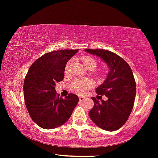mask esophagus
Returning a JSON list of instances; mask_svg holds the SVG:
<instances>
[{
	"mask_svg": "<svg viewBox=\"0 0 158 158\" xmlns=\"http://www.w3.org/2000/svg\"><path fill=\"white\" fill-rule=\"evenodd\" d=\"M79 101H84V100H85V98H84V97H79Z\"/></svg>",
	"mask_w": 158,
	"mask_h": 158,
	"instance_id": "obj_1",
	"label": "esophagus"
}]
</instances>
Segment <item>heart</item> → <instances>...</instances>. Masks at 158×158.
<instances>
[{
	"instance_id": "obj_1",
	"label": "heart",
	"mask_w": 158,
	"mask_h": 158,
	"mask_svg": "<svg viewBox=\"0 0 158 158\" xmlns=\"http://www.w3.org/2000/svg\"><path fill=\"white\" fill-rule=\"evenodd\" d=\"M82 60L86 68L91 69V70H94L97 67H98V62L95 58L92 57L85 56L83 57ZM70 62L69 61L67 63V67L65 68V73L67 72L69 66L70 64ZM94 86V82L91 79H76L73 81L70 85V88L74 92L79 94H84L88 89L91 88Z\"/></svg>"
}]
</instances>
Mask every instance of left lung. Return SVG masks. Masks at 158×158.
<instances>
[{"label": "left lung", "instance_id": "1", "mask_svg": "<svg viewBox=\"0 0 158 158\" xmlns=\"http://www.w3.org/2000/svg\"><path fill=\"white\" fill-rule=\"evenodd\" d=\"M88 53L100 57L110 67L104 82L96 93L105 95L106 101L99 102L95 98L93 108L88 112L93 122L107 131H115L124 125L133 110L136 85L129 64L117 54L105 49H85Z\"/></svg>", "mask_w": 158, "mask_h": 158}]
</instances>
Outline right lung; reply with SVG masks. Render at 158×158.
Segmentation results:
<instances>
[{"label":"right lung","mask_w":158,"mask_h":158,"mask_svg":"<svg viewBox=\"0 0 158 158\" xmlns=\"http://www.w3.org/2000/svg\"><path fill=\"white\" fill-rule=\"evenodd\" d=\"M78 49H62L44 54L31 64L24 81L25 103L31 119L43 129L67 122L79 102L77 95L64 99L56 93L55 84L64 79L67 61Z\"/></svg>","instance_id":"1"}]
</instances>
